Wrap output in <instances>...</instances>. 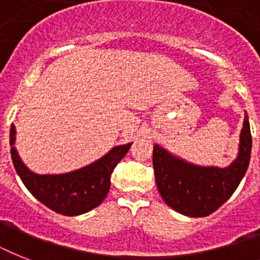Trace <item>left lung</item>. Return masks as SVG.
Listing matches in <instances>:
<instances>
[{
    "mask_svg": "<svg viewBox=\"0 0 260 260\" xmlns=\"http://www.w3.org/2000/svg\"><path fill=\"white\" fill-rule=\"evenodd\" d=\"M251 147L247 114L240 132L238 158L225 169L196 166L155 144L152 163L159 193L178 213L189 217L209 216L238 189L250 165Z\"/></svg>",
    "mask_w": 260,
    "mask_h": 260,
    "instance_id": "left-lung-1",
    "label": "left lung"
}]
</instances>
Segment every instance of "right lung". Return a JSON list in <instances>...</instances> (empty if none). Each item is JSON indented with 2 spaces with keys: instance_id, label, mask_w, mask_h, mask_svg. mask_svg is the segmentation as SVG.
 Segmentation results:
<instances>
[{
  "instance_id": "right-lung-1",
  "label": "right lung",
  "mask_w": 260,
  "mask_h": 260,
  "mask_svg": "<svg viewBox=\"0 0 260 260\" xmlns=\"http://www.w3.org/2000/svg\"><path fill=\"white\" fill-rule=\"evenodd\" d=\"M16 142V126H10V155L14 169L22 183L35 198L56 213L64 216H78L94 209L104 200L110 189V177L114 167L129 150L132 143L122 144L112 150L79 170L55 175H39L30 171L21 162Z\"/></svg>"
}]
</instances>
